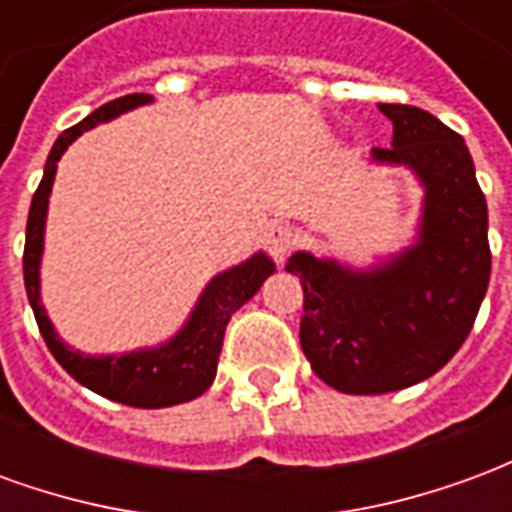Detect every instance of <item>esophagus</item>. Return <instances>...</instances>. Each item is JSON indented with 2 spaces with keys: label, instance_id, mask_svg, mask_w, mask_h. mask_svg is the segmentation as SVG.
<instances>
[{
  "label": "esophagus",
  "instance_id": "34e87169",
  "mask_svg": "<svg viewBox=\"0 0 512 512\" xmlns=\"http://www.w3.org/2000/svg\"><path fill=\"white\" fill-rule=\"evenodd\" d=\"M301 241V233L299 227H293V224H285V222H277L271 224L266 230V249L271 255L282 260L285 255H290Z\"/></svg>",
  "mask_w": 512,
  "mask_h": 512
}]
</instances>
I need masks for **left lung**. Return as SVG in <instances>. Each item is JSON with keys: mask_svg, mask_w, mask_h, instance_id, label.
<instances>
[{"mask_svg": "<svg viewBox=\"0 0 512 512\" xmlns=\"http://www.w3.org/2000/svg\"><path fill=\"white\" fill-rule=\"evenodd\" d=\"M392 147L373 158L406 164L425 186L419 241L373 271H348L307 252L301 279V351L315 376L345 395H384L425 381L469 337L491 279L488 208L461 134L406 104H378Z\"/></svg>", "mask_w": 512, "mask_h": 512, "instance_id": "obj_1", "label": "left lung"}]
</instances>
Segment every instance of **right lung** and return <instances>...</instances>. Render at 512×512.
Returning a JSON list of instances; mask_svg holds the SVG:
<instances>
[{
    "mask_svg": "<svg viewBox=\"0 0 512 512\" xmlns=\"http://www.w3.org/2000/svg\"><path fill=\"white\" fill-rule=\"evenodd\" d=\"M142 104H150V95L134 93L115 98L101 109H95L93 115L84 117L82 123L62 131L60 139L54 142L46 169H43V180L29 205L24 285H27L29 304H32L35 321H38V329L49 345V351L79 384L109 397V400H117L123 406L164 408L194 400L213 384L227 321L233 318L238 307H244L246 301L255 296L268 274H274V263L266 255H255L241 266L211 279V285L200 296V304L194 307L183 332L161 348L123 356H84L79 351H71L57 337L54 326L46 318L43 304H40V252H43V227H46V208H49L57 161L73 139L82 136L87 128L106 123V120Z\"/></svg>",
    "mask_w": 512,
    "mask_h": 512,
    "instance_id": "right-lung-1",
    "label": "right lung"
}]
</instances>
